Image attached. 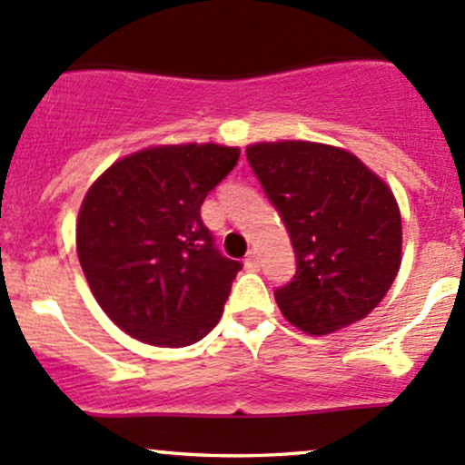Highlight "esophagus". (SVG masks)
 <instances>
[{"mask_svg": "<svg viewBox=\"0 0 465 465\" xmlns=\"http://www.w3.org/2000/svg\"><path fill=\"white\" fill-rule=\"evenodd\" d=\"M244 266H247V269H251V271L258 269V253H255L253 249H251L247 253V258H244Z\"/></svg>", "mask_w": 465, "mask_h": 465, "instance_id": "esophagus-1", "label": "esophagus"}]
</instances>
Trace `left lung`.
Wrapping results in <instances>:
<instances>
[{
    "mask_svg": "<svg viewBox=\"0 0 465 465\" xmlns=\"http://www.w3.org/2000/svg\"><path fill=\"white\" fill-rule=\"evenodd\" d=\"M247 159L295 249V275L275 291L282 314L311 334L367 317L402 260V221L385 181L343 148L314 142L253 143Z\"/></svg>",
    "mask_w": 465,
    "mask_h": 465,
    "instance_id": "left-lung-1",
    "label": "left lung"
}]
</instances>
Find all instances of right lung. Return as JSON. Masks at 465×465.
Instances as JSON below:
<instances>
[{"label": "right lung", "instance_id": "right-lung-1", "mask_svg": "<svg viewBox=\"0 0 465 465\" xmlns=\"http://www.w3.org/2000/svg\"><path fill=\"white\" fill-rule=\"evenodd\" d=\"M238 157L218 143L154 146L89 188L76 225L80 266L100 308L133 339L183 348L221 319L242 264L216 249L201 205Z\"/></svg>", "mask_w": 465, "mask_h": 465}]
</instances>
